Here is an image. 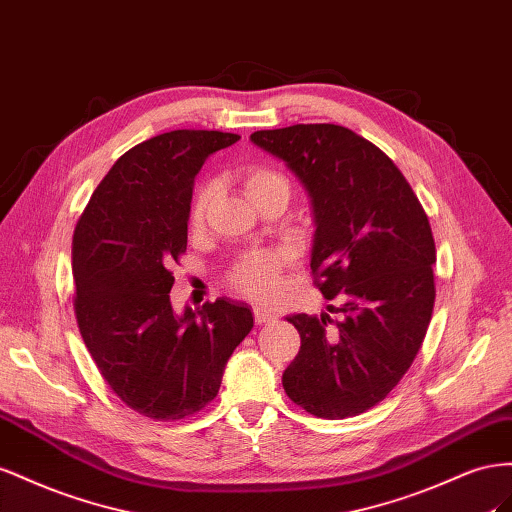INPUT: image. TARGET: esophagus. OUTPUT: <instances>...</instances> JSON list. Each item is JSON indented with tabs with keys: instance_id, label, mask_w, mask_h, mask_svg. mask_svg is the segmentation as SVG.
<instances>
[{
	"instance_id": "esophagus-1",
	"label": "esophagus",
	"mask_w": 512,
	"mask_h": 512,
	"mask_svg": "<svg viewBox=\"0 0 512 512\" xmlns=\"http://www.w3.org/2000/svg\"><path fill=\"white\" fill-rule=\"evenodd\" d=\"M253 315H255V324H257V326L270 324V321H274V319H276V317H274L270 311H266V309H255V311H253Z\"/></svg>"
}]
</instances>
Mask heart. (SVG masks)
Here are the masks:
<instances>
[{
    "label": "heart",
    "mask_w": 512,
    "mask_h": 512,
    "mask_svg": "<svg viewBox=\"0 0 512 512\" xmlns=\"http://www.w3.org/2000/svg\"><path fill=\"white\" fill-rule=\"evenodd\" d=\"M276 184H287L281 173H276L266 167H251L244 173V191L246 197L255 201L259 195H264ZM212 186H203L197 193L193 206H191V225L197 229L206 221V212L212 201ZM285 264V255L276 251H251L238 259L231 272V285L238 289L240 294L255 298V300H268L276 294L279 287V272Z\"/></svg>",
    "instance_id": "b5f03b06"
}]
</instances>
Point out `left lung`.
<instances>
[{"label": "left lung", "instance_id": "obj_1", "mask_svg": "<svg viewBox=\"0 0 512 512\" xmlns=\"http://www.w3.org/2000/svg\"><path fill=\"white\" fill-rule=\"evenodd\" d=\"M251 141L281 158L311 197V270L330 313L289 315L300 352L287 397L319 418L367 412L412 367L433 313L429 218L392 160L354 130L296 124Z\"/></svg>", "mask_w": 512, "mask_h": 512}]
</instances>
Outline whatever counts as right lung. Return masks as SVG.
<instances>
[{"label": "right lung", "instance_id": "right-lung-1", "mask_svg": "<svg viewBox=\"0 0 512 512\" xmlns=\"http://www.w3.org/2000/svg\"><path fill=\"white\" fill-rule=\"evenodd\" d=\"M240 137L171 130L135 145L98 184L72 238L75 315L109 388L154 420L206 407L225 364L253 328L248 304L229 298L173 311L171 264L186 251L195 175Z\"/></svg>", "mask_w": 512, "mask_h": 512}]
</instances>
